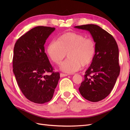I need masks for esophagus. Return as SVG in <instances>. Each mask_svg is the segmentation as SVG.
Listing matches in <instances>:
<instances>
[{
	"instance_id": "1",
	"label": "esophagus",
	"mask_w": 130,
	"mask_h": 130,
	"mask_svg": "<svg viewBox=\"0 0 130 130\" xmlns=\"http://www.w3.org/2000/svg\"><path fill=\"white\" fill-rule=\"evenodd\" d=\"M68 74H63V73H61L60 74V76L61 77H64V76H68Z\"/></svg>"
}]
</instances>
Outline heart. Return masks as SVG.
<instances>
[{
    "label": "heart",
    "instance_id": "heart-1",
    "mask_svg": "<svg viewBox=\"0 0 130 130\" xmlns=\"http://www.w3.org/2000/svg\"><path fill=\"white\" fill-rule=\"evenodd\" d=\"M46 53L50 60L57 65L67 54L68 58L62 63L61 69L67 73H73L82 66H87L92 62L95 53V43L91 38L70 32L62 35L56 42H51Z\"/></svg>",
    "mask_w": 130,
    "mask_h": 130
}]
</instances>
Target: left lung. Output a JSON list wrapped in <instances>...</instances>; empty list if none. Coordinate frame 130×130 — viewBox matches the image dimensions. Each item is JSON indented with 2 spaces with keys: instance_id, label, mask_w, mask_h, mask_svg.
<instances>
[{
  "instance_id": "left-lung-1",
  "label": "left lung",
  "mask_w": 130,
  "mask_h": 130,
  "mask_svg": "<svg viewBox=\"0 0 130 130\" xmlns=\"http://www.w3.org/2000/svg\"><path fill=\"white\" fill-rule=\"evenodd\" d=\"M75 27L88 31L95 43V55L85 72L79 92L88 101H101L111 93L120 73L118 46L112 35L98 25L86 24Z\"/></svg>"
}]
</instances>
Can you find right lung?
<instances>
[{
  "mask_svg": "<svg viewBox=\"0 0 130 130\" xmlns=\"http://www.w3.org/2000/svg\"><path fill=\"white\" fill-rule=\"evenodd\" d=\"M55 27L39 26L31 29L15 42L13 72L19 87L30 101L44 104L52 100L60 73L54 72L44 45ZM51 72L50 76L45 75Z\"/></svg>",
  "mask_w": 130,
  "mask_h": 130,
  "instance_id": "add662e5",
  "label": "right lung"
}]
</instances>
